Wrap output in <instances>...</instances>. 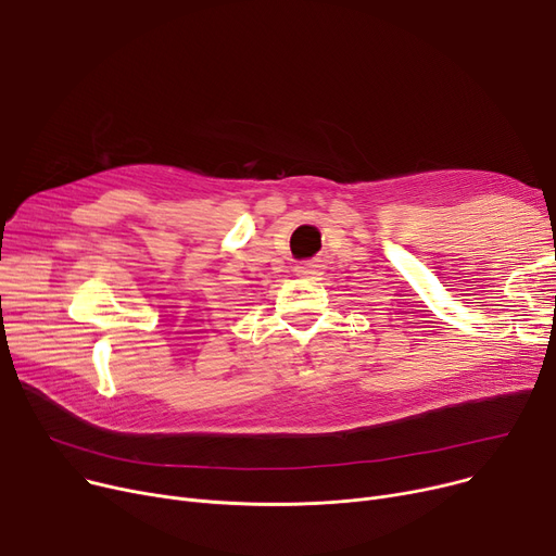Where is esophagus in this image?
Instances as JSON below:
<instances>
[{
    "instance_id": "1",
    "label": "esophagus",
    "mask_w": 556,
    "mask_h": 556,
    "mask_svg": "<svg viewBox=\"0 0 556 556\" xmlns=\"http://www.w3.org/2000/svg\"><path fill=\"white\" fill-rule=\"evenodd\" d=\"M295 273L300 275V277H315L317 275V266H313V263H300V266L295 268Z\"/></svg>"
}]
</instances>
